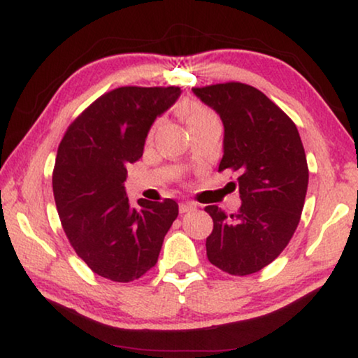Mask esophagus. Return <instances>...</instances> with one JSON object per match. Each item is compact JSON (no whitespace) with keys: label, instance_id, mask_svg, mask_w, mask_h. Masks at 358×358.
<instances>
[{"label":"esophagus","instance_id":"34e87169","mask_svg":"<svg viewBox=\"0 0 358 358\" xmlns=\"http://www.w3.org/2000/svg\"><path fill=\"white\" fill-rule=\"evenodd\" d=\"M195 208H197V203L190 202V200H187V202H180V203H179V212H180V213L192 212V210H195Z\"/></svg>","mask_w":358,"mask_h":358}]
</instances>
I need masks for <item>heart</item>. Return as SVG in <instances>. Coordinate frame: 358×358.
Masks as SVG:
<instances>
[{
	"instance_id": "b5f03b06",
	"label": "heart",
	"mask_w": 358,
	"mask_h": 358,
	"mask_svg": "<svg viewBox=\"0 0 358 358\" xmlns=\"http://www.w3.org/2000/svg\"><path fill=\"white\" fill-rule=\"evenodd\" d=\"M179 110L192 130L199 129V127H202L205 124H208V122L218 120L217 114H215L210 107L202 104L200 101H192V99L184 101L182 104L179 106Z\"/></svg>"
}]
</instances>
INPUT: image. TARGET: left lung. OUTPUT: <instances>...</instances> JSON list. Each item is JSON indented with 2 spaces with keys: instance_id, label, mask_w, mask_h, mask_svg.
Masks as SVG:
<instances>
[{
  "instance_id": "1",
  "label": "left lung",
  "mask_w": 358,
  "mask_h": 358,
  "mask_svg": "<svg viewBox=\"0 0 358 358\" xmlns=\"http://www.w3.org/2000/svg\"><path fill=\"white\" fill-rule=\"evenodd\" d=\"M192 91L223 122L218 171L238 174L243 202L233 215L205 207L213 220L207 257L223 272L249 275L280 256L300 223L310 176L305 148L290 117L256 87L231 81Z\"/></svg>"
}]
</instances>
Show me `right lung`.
Wrapping results in <instances>:
<instances>
[{"mask_svg": "<svg viewBox=\"0 0 358 358\" xmlns=\"http://www.w3.org/2000/svg\"><path fill=\"white\" fill-rule=\"evenodd\" d=\"M179 94L178 86L117 87L86 107L58 146L52 184L62 227L87 267L112 282L136 280L155 267L178 218L173 199L131 207L124 180L155 119Z\"/></svg>", "mask_w": 358, "mask_h": 358, "instance_id": "1", "label": "right lung"}]
</instances>
